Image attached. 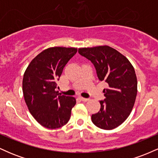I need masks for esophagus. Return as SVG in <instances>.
I'll return each mask as SVG.
<instances>
[{"instance_id":"obj_1","label":"esophagus","mask_w":158,"mask_h":158,"mask_svg":"<svg viewBox=\"0 0 158 158\" xmlns=\"http://www.w3.org/2000/svg\"><path fill=\"white\" fill-rule=\"evenodd\" d=\"M80 99L81 101H83V102H88V101L90 100V99H88V98H84V97H80Z\"/></svg>"}]
</instances>
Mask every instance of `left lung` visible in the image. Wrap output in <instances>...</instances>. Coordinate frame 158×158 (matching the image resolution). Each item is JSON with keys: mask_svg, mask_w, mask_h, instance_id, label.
<instances>
[{"mask_svg": "<svg viewBox=\"0 0 158 158\" xmlns=\"http://www.w3.org/2000/svg\"><path fill=\"white\" fill-rule=\"evenodd\" d=\"M78 52L93 63L99 80L108 85L103 90L106 99L99 101L100 110L92 114V122L102 129H114L128 118L135 105L137 93L135 68L126 56L107 45L79 48Z\"/></svg>", "mask_w": 158, "mask_h": 158, "instance_id": "8db88e82", "label": "left lung"}]
</instances>
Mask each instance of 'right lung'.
<instances>
[{"instance_id":"obj_1","label":"right lung","mask_w":158,"mask_h":158,"mask_svg":"<svg viewBox=\"0 0 158 158\" xmlns=\"http://www.w3.org/2000/svg\"><path fill=\"white\" fill-rule=\"evenodd\" d=\"M74 48L54 47L43 50L31 61L23 74V94L28 109L39 124L50 128L68 123L76 105L73 97L59 95L56 81L68 61L77 53Z\"/></svg>"}]
</instances>
